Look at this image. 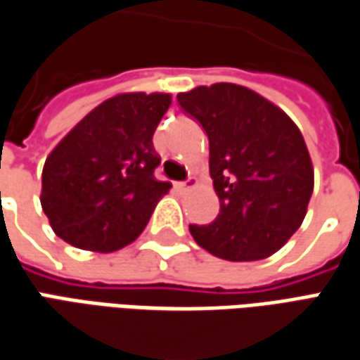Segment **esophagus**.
<instances>
[{"instance_id":"obj_1","label":"esophagus","mask_w":360,"mask_h":360,"mask_svg":"<svg viewBox=\"0 0 360 360\" xmlns=\"http://www.w3.org/2000/svg\"><path fill=\"white\" fill-rule=\"evenodd\" d=\"M195 186H198V180H195V178H188L186 182H178L176 188H178L180 192H190V190H194Z\"/></svg>"}]
</instances>
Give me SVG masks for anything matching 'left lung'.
Returning <instances> with one entry per match:
<instances>
[{"label": "left lung", "mask_w": 360, "mask_h": 360, "mask_svg": "<svg viewBox=\"0 0 360 360\" xmlns=\"http://www.w3.org/2000/svg\"><path fill=\"white\" fill-rule=\"evenodd\" d=\"M210 139L219 213L190 225L194 241L225 260H260L282 249L306 217L314 166L298 125L245 86L219 82L178 94Z\"/></svg>", "instance_id": "1"}]
</instances>
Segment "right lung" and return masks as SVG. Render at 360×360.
Instances as JSON below:
<instances>
[{
	"mask_svg": "<svg viewBox=\"0 0 360 360\" xmlns=\"http://www.w3.org/2000/svg\"><path fill=\"white\" fill-rule=\"evenodd\" d=\"M170 94L129 91L94 108L66 133L43 168L41 205L52 231L84 251L113 252L147 227L172 188L155 178L153 135Z\"/></svg>",
	"mask_w": 360,
	"mask_h": 360,
	"instance_id": "add662e5",
	"label": "right lung"
}]
</instances>
